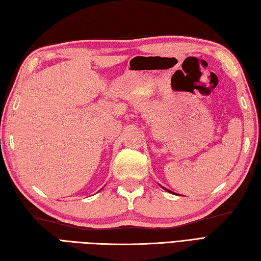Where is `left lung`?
I'll use <instances>...</instances> for the list:
<instances>
[{"instance_id": "8db88e82", "label": "left lung", "mask_w": 261, "mask_h": 261, "mask_svg": "<svg viewBox=\"0 0 261 261\" xmlns=\"http://www.w3.org/2000/svg\"><path fill=\"white\" fill-rule=\"evenodd\" d=\"M168 192H169V191H168Z\"/></svg>"}]
</instances>
